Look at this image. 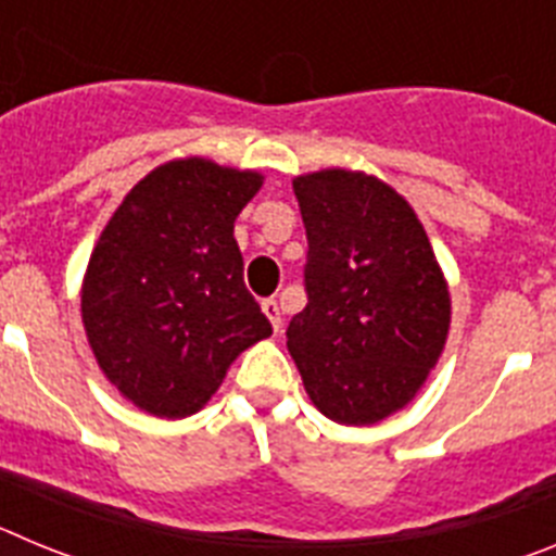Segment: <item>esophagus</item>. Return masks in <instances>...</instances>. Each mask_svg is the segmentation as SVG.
<instances>
[{"label":"esophagus","mask_w":556,"mask_h":556,"mask_svg":"<svg viewBox=\"0 0 556 556\" xmlns=\"http://www.w3.org/2000/svg\"><path fill=\"white\" fill-rule=\"evenodd\" d=\"M262 312L267 314V320L273 323V331H281V308H278V301H275V298H267V301L262 303Z\"/></svg>","instance_id":"esophagus-1"}]
</instances>
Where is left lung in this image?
<instances>
[{
	"label": "left lung",
	"instance_id": "1",
	"mask_svg": "<svg viewBox=\"0 0 556 556\" xmlns=\"http://www.w3.org/2000/svg\"><path fill=\"white\" fill-rule=\"evenodd\" d=\"M306 225L308 303L287 348L312 404L342 426L404 409L443 353L451 298L415 208L384 180L320 169L292 180Z\"/></svg>",
	"mask_w": 556,
	"mask_h": 556
}]
</instances>
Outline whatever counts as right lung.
<instances>
[{
	"mask_svg": "<svg viewBox=\"0 0 556 556\" xmlns=\"http://www.w3.org/2000/svg\"><path fill=\"white\" fill-rule=\"evenodd\" d=\"M262 184L205 159L166 161L108 219L83 278V326L108 381L139 409L194 415L233 358L273 333L233 239Z\"/></svg>",
	"mask_w": 556,
	"mask_h": 556,
	"instance_id": "obj_1",
	"label": "right lung"
}]
</instances>
